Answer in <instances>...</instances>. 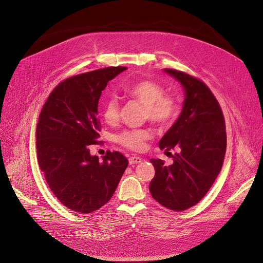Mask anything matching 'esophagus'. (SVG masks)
Segmentation results:
<instances>
[{"label": "esophagus", "mask_w": 263, "mask_h": 263, "mask_svg": "<svg viewBox=\"0 0 263 263\" xmlns=\"http://www.w3.org/2000/svg\"><path fill=\"white\" fill-rule=\"evenodd\" d=\"M141 161H142V159H141L140 157H138V156H132V157L129 158V164H130V165L138 164V163H140Z\"/></svg>", "instance_id": "34e87169"}]
</instances>
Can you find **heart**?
Masks as SVG:
<instances>
[{
  "instance_id": "1",
  "label": "heart",
  "mask_w": 263,
  "mask_h": 263,
  "mask_svg": "<svg viewBox=\"0 0 263 263\" xmlns=\"http://www.w3.org/2000/svg\"><path fill=\"white\" fill-rule=\"evenodd\" d=\"M124 93L132 100L144 106V119L152 124L165 128L176 120L179 106L177 101L165 96L162 85L153 80H140L125 85ZM102 116L108 125H115L120 118V104L116 97H110L104 104ZM152 133L147 129L125 130L117 136V142L131 151L139 152L144 148L145 142L151 138Z\"/></svg>"
}]
</instances>
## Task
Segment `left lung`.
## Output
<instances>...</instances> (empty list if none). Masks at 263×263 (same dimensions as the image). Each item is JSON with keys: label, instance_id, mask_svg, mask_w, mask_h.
<instances>
[{"label": "left lung", "instance_id": "1", "mask_svg": "<svg viewBox=\"0 0 263 263\" xmlns=\"http://www.w3.org/2000/svg\"><path fill=\"white\" fill-rule=\"evenodd\" d=\"M164 71L181 82L186 98L179 119L159 146L167 152L176 146L180 152L172 155L169 166L160 159L149 160L156 170L149 192L161 205L181 212L198 203L218 177L226 152L225 121L202 80L179 70Z\"/></svg>", "mask_w": 263, "mask_h": 263}]
</instances>
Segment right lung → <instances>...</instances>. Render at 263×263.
I'll return each instance as SVG.
<instances>
[{"label": "right lung", "mask_w": 263, "mask_h": 263, "mask_svg": "<svg viewBox=\"0 0 263 263\" xmlns=\"http://www.w3.org/2000/svg\"><path fill=\"white\" fill-rule=\"evenodd\" d=\"M126 69L108 67L65 79L40 112L38 163L54 196L71 211L91 214L106 204L129 164L120 152L108 151L100 161L89 148L100 142L97 114L101 93Z\"/></svg>", "instance_id": "obj_1"}]
</instances>
